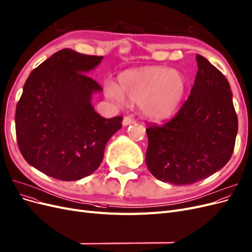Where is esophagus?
Listing matches in <instances>:
<instances>
[{"instance_id": "34e87169", "label": "esophagus", "mask_w": 252, "mask_h": 252, "mask_svg": "<svg viewBox=\"0 0 252 252\" xmlns=\"http://www.w3.org/2000/svg\"><path fill=\"white\" fill-rule=\"evenodd\" d=\"M133 123H135V120H134L132 117L127 116V117H125V118L123 119V125H124V126H127V125H129V124H133Z\"/></svg>"}]
</instances>
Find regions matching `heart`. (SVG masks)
I'll return each instance as SVG.
<instances>
[{"instance_id":"1","label":"heart","mask_w":252,"mask_h":252,"mask_svg":"<svg viewBox=\"0 0 252 252\" xmlns=\"http://www.w3.org/2000/svg\"><path fill=\"white\" fill-rule=\"evenodd\" d=\"M187 91L186 77L163 66L129 70L118 77V86L106 84L107 97L140 104L143 114L153 120L168 119L179 107Z\"/></svg>"}]
</instances>
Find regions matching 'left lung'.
Here are the masks:
<instances>
[{
	"label": "left lung",
	"mask_w": 252,
	"mask_h": 252,
	"mask_svg": "<svg viewBox=\"0 0 252 252\" xmlns=\"http://www.w3.org/2000/svg\"><path fill=\"white\" fill-rule=\"evenodd\" d=\"M196 59L198 72L188 100L171 120L146 129L147 167L155 178L175 186L195 184L222 169L238 133L227 79L203 56Z\"/></svg>",
	"instance_id": "8db88e82"
}]
</instances>
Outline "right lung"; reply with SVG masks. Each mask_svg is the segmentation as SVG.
Returning a JSON list of instances; mask_svg holds the SVG:
<instances>
[{
  "label": "right lung",
  "mask_w": 252,
  "mask_h": 252,
  "mask_svg": "<svg viewBox=\"0 0 252 252\" xmlns=\"http://www.w3.org/2000/svg\"><path fill=\"white\" fill-rule=\"evenodd\" d=\"M102 58L65 48L26 80L15 110L16 140L26 161L43 174L64 181L91 175L122 127V116L103 118L91 103L102 88L85 73Z\"/></svg>",
  "instance_id": "obj_1"
}]
</instances>
